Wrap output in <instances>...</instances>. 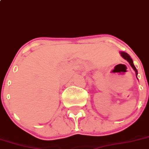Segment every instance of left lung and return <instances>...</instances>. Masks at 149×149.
<instances>
[{"mask_svg": "<svg viewBox=\"0 0 149 149\" xmlns=\"http://www.w3.org/2000/svg\"><path fill=\"white\" fill-rule=\"evenodd\" d=\"M120 54H121V56H122V57H123V58L125 59V60H126L127 61L128 63H130V65L131 67L132 68V69H133V70H135V74H136V76H138V70H137L136 68H135V65H134L133 61H132V58H131V57H130V56L129 54H127V53L124 52H120ZM137 79H138V78H137Z\"/></svg>", "mask_w": 149, "mask_h": 149, "instance_id": "left-lung-1", "label": "left lung"}]
</instances>
